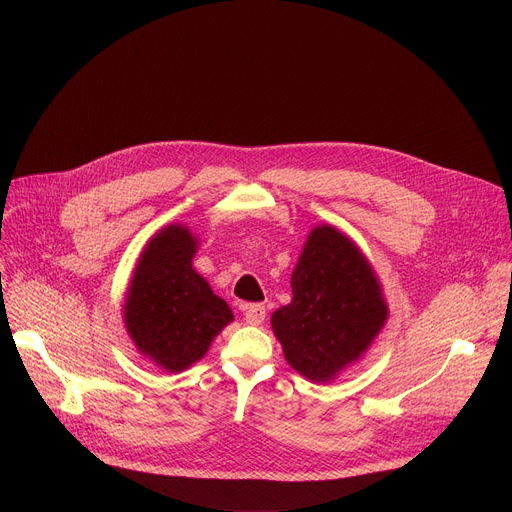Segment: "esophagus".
<instances>
[{"label": "esophagus", "instance_id": "obj_1", "mask_svg": "<svg viewBox=\"0 0 512 512\" xmlns=\"http://www.w3.org/2000/svg\"><path fill=\"white\" fill-rule=\"evenodd\" d=\"M245 320H247V324H253V326H259V324H263V320H265V306L263 304H249V306H245Z\"/></svg>", "mask_w": 512, "mask_h": 512}]
</instances>
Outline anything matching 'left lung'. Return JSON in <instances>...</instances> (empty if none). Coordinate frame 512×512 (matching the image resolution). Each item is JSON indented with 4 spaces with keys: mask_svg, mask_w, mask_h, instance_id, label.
<instances>
[{
    "mask_svg": "<svg viewBox=\"0 0 512 512\" xmlns=\"http://www.w3.org/2000/svg\"><path fill=\"white\" fill-rule=\"evenodd\" d=\"M291 304L271 316L285 360L312 381H328L369 348L387 320L379 281L334 227L308 237L291 273Z\"/></svg>",
    "mask_w": 512,
    "mask_h": 512,
    "instance_id": "1",
    "label": "left lung"
}]
</instances>
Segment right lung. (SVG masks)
Here are the masks:
<instances>
[{"mask_svg": "<svg viewBox=\"0 0 512 512\" xmlns=\"http://www.w3.org/2000/svg\"><path fill=\"white\" fill-rule=\"evenodd\" d=\"M194 253L186 229H164L143 251L125 304V326L139 352L172 373L202 358L233 320L227 302L192 269Z\"/></svg>", "mask_w": 512, "mask_h": 512, "instance_id": "add662e5", "label": "right lung"}]
</instances>
